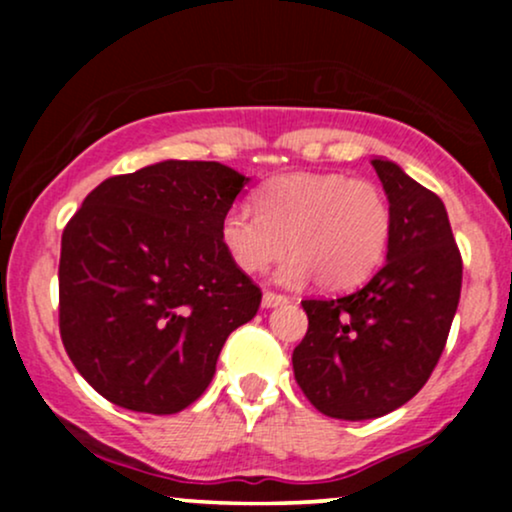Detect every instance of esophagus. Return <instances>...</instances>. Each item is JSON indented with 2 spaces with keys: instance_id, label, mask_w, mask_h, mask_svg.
<instances>
[{
  "instance_id": "1",
  "label": "esophagus",
  "mask_w": 512,
  "mask_h": 512,
  "mask_svg": "<svg viewBox=\"0 0 512 512\" xmlns=\"http://www.w3.org/2000/svg\"><path fill=\"white\" fill-rule=\"evenodd\" d=\"M284 303H289V298L281 296V293H274V291H264V296H262L264 308H276V305H284Z\"/></svg>"
}]
</instances>
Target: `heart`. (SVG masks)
Listing matches in <instances>:
<instances>
[{"instance_id":"heart-1","label":"heart","mask_w":512,"mask_h":512,"mask_svg":"<svg viewBox=\"0 0 512 512\" xmlns=\"http://www.w3.org/2000/svg\"><path fill=\"white\" fill-rule=\"evenodd\" d=\"M257 211L233 207L221 219V243L243 272L279 269L281 284L310 279L327 291L363 284L383 262L392 233L387 197L375 182L344 173H289L262 187Z\"/></svg>"}]
</instances>
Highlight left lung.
<instances>
[{"instance_id": "left-lung-1", "label": "left lung", "mask_w": 512, "mask_h": 512, "mask_svg": "<svg viewBox=\"0 0 512 512\" xmlns=\"http://www.w3.org/2000/svg\"><path fill=\"white\" fill-rule=\"evenodd\" d=\"M370 163L390 202L387 262L349 296L303 301L308 332L293 349L303 395L344 421L390 414L426 385L462 289V257L440 197L397 163Z\"/></svg>"}]
</instances>
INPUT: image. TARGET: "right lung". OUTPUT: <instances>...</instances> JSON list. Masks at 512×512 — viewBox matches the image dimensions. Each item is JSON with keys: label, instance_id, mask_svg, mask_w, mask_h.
I'll use <instances>...</instances> for the list:
<instances>
[{"label": "right lung", "instance_id": "right-lung-1", "mask_svg": "<svg viewBox=\"0 0 512 512\" xmlns=\"http://www.w3.org/2000/svg\"><path fill=\"white\" fill-rule=\"evenodd\" d=\"M248 178L216 161H161L103 180L69 219L60 334L98 395L178 414L207 390L228 334L262 291L221 243Z\"/></svg>", "mask_w": 512, "mask_h": 512}]
</instances>
